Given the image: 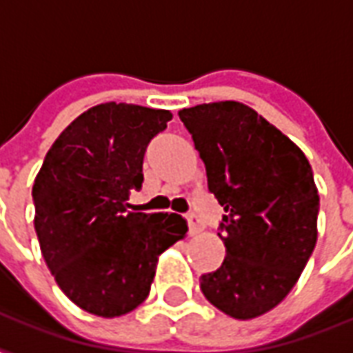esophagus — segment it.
<instances>
[{
    "mask_svg": "<svg viewBox=\"0 0 353 353\" xmlns=\"http://www.w3.org/2000/svg\"><path fill=\"white\" fill-rule=\"evenodd\" d=\"M185 219L189 223V232H191V234H199L200 230L204 229V225H202V221L199 219L196 212H189V214L185 215Z\"/></svg>",
    "mask_w": 353,
    "mask_h": 353,
    "instance_id": "obj_1",
    "label": "esophagus"
}]
</instances>
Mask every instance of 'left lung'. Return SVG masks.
Segmentation results:
<instances>
[{
	"mask_svg": "<svg viewBox=\"0 0 353 353\" xmlns=\"http://www.w3.org/2000/svg\"><path fill=\"white\" fill-rule=\"evenodd\" d=\"M179 119L206 166L208 189L225 210L219 238L227 257L200 276V289L230 318H257L293 289L318 240L310 162L238 101L181 109Z\"/></svg>",
	"mask_w": 353,
	"mask_h": 353,
	"instance_id": "1",
	"label": "left lung"
}]
</instances>
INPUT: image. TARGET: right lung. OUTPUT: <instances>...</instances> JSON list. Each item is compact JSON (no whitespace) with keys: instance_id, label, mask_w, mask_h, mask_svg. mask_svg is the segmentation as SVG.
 Masks as SVG:
<instances>
[{"instance_id":"right-lung-1","label":"right lung","mask_w":353,"mask_h":353,"mask_svg":"<svg viewBox=\"0 0 353 353\" xmlns=\"http://www.w3.org/2000/svg\"><path fill=\"white\" fill-rule=\"evenodd\" d=\"M172 113L100 103L65 128L43 161L32 196L35 232L54 280L83 310L101 318L143 303L164 250L181 240L177 214L126 212L143 183L149 141Z\"/></svg>"}]
</instances>
